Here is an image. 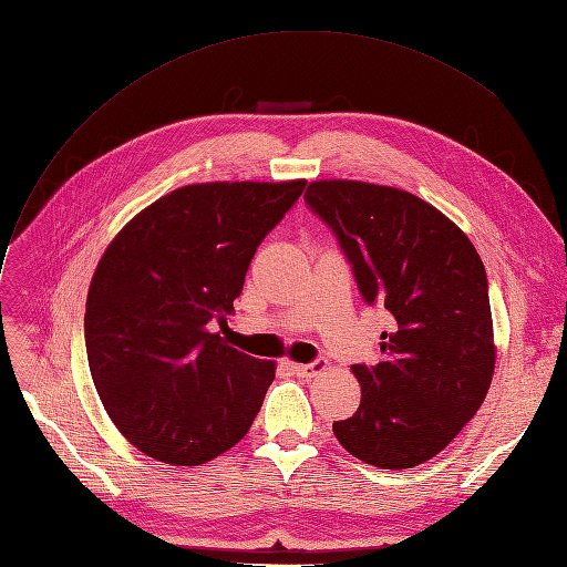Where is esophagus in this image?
Masks as SVG:
<instances>
[{"instance_id":"esophagus-1","label":"esophagus","mask_w":567,"mask_h":567,"mask_svg":"<svg viewBox=\"0 0 567 567\" xmlns=\"http://www.w3.org/2000/svg\"><path fill=\"white\" fill-rule=\"evenodd\" d=\"M290 370L296 373L298 378H315L319 375L321 370H326L323 361H315V363H290Z\"/></svg>"}]
</instances>
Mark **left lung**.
<instances>
[{
    "label": "left lung",
    "instance_id": "obj_1",
    "mask_svg": "<svg viewBox=\"0 0 567 567\" xmlns=\"http://www.w3.org/2000/svg\"><path fill=\"white\" fill-rule=\"evenodd\" d=\"M305 202L336 234L363 302L394 317L382 359L351 365L361 405L333 434L365 464L410 470L462 432L491 386L485 267L466 234L410 192L319 181Z\"/></svg>",
    "mask_w": 567,
    "mask_h": 567
}]
</instances>
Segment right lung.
I'll use <instances>...</instances> for the list:
<instances>
[{
	"instance_id": "obj_1",
	"label": "right lung",
	"mask_w": 567,
	"mask_h": 567,
	"mask_svg": "<svg viewBox=\"0 0 567 567\" xmlns=\"http://www.w3.org/2000/svg\"><path fill=\"white\" fill-rule=\"evenodd\" d=\"M305 185H187L107 246L89 288L86 357L110 420L141 453L197 466L237 445L260 413L275 363L229 347L225 315Z\"/></svg>"
}]
</instances>
